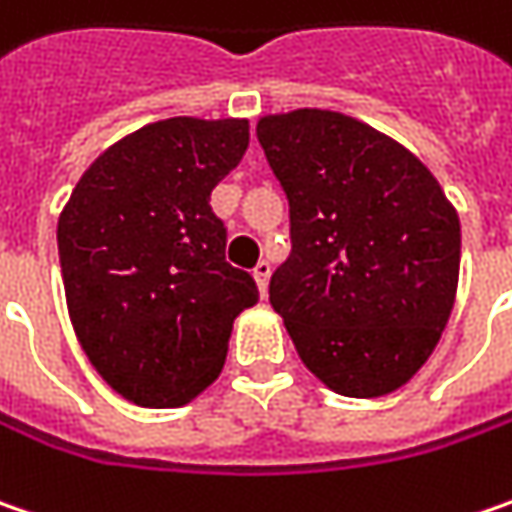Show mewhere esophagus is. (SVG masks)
I'll use <instances>...</instances> for the list:
<instances>
[{
	"label": "esophagus",
	"mask_w": 512,
	"mask_h": 512,
	"mask_svg": "<svg viewBox=\"0 0 512 512\" xmlns=\"http://www.w3.org/2000/svg\"><path fill=\"white\" fill-rule=\"evenodd\" d=\"M270 262L268 259H259L256 262V268H253V279H256V285H259V291L262 294H268V279H270Z\"/></svg>",
	"instance_id": "obj_1"
}]
</instances>
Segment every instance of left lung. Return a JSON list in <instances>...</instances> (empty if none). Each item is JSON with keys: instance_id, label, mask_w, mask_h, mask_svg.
Returning <instances> with one entry per match:
<instances>
[{"instance_id": "8db88e82", "label": "left lung", "mask_w": 512, "mask_h": 512, "mask_svg": "<svg viewBox=\"0 0 512 512\" xmlns=\"http://www.w3.org/2000/svg\"><path fill=\"white\" fill-rule=\"evenodd\" d=\"M256 135L291 207L273 311L337 395L395 392L452 314L458 213L409 149L354 117L296 109L262 117Z\"/></svg>"}]
</instances>
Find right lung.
<instances>
[{
  "instance_id": "obj_1",
  "label": "right lung",
  "mask_w": 512,
  "mask_h": 512,
  "mask_svg": "<svg viewBox=\"0 0 512 512\" xmlns=\"http://www.w3.org/2000/svg\"><path fill=\"white\" fill-rule=\"evenodd\" d=\"M247 120L169 117L109 146L60 224L71 325L91 366L138 406H184L227 357L233 320L259 302L224 259L210 192L239 167Z\"/></svg>"
}]
</instances>
